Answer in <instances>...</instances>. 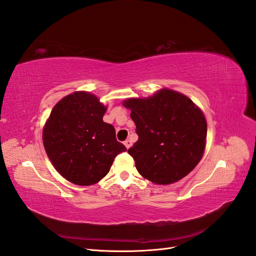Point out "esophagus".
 Masks as SVG:
<instances>
[{
	"label": "esophagus",
	"mask_w": 256,
	"mask_h": 256,
	"mask_svg": "<svg viewBox=\"0 0 256 256\" xmlns=\"http://www.w3.org/2000/svg\"><path fill=\"white\" fill-rule=\"evenodd\" d=\"M124 144H125V146H126V148L128 150V148H130L131 146H132V142H131L130 140H126L125 142H124Z\"/></svg>",
	"instance_id": "esophagus-1"
}]
</instances>
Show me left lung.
I'll return each mask as SVG.
<instances>
[{"instance_id":"1","label":"left lung","mask_w":256,"mask_h":256,"mask_svg":"<svg viewBox=\"0 0 256 256\" xmlns=\"http://www.w3.org/2000/svg\"><path fill=\"white\" fill-rule=\"evenodd\" d=\"M138 140L128 152L147 180L171 184L187 176L202 159L207 136L203 111L182 92L166 88L143 98H127Z\"/></svg>"}]
</instances>
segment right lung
Returning <instances> with one entry per match:
<instances>
[{"label":"right lung","instance_id":"1","mask_svg":"<svg viewBox=\"0 0 256 256\" xmlns=\"http://www.w3.org/2000/svg\"><path fill=\"white\" fill-rule=\"evenodd\" d=\"M106 106L90 92H72L53 106L42 129L52 166L66 180L90 186L109 173L114 158L126 147L102 118Z\"/></svg>","mask_w":256,"mask_h":256}]
</instances>
